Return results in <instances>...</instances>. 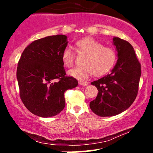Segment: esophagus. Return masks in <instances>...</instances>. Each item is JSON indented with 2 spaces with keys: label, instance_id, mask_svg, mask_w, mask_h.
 <instances>
[{
  "label": "esophagus",
  "instance_id": "34e87169",
  "mask_svg": "<svg viewBox=\"0 0 153 153\" xmlns=\"http://www.w3.org/2000/svg\"><path fill=\"white\" fill-rule=\"evenodd\" d=\"M79 84H80V85H83V86H85V85H88V82H85V81H80V82H79Z\"/></svg>",
  "mask_w": 153,
  "mask_h": 153
}]
</instances>
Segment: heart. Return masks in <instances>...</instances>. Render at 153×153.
Masks as SVG:
<instances>
[{"instance_id": "1", "label": "heart", "mask_w": 153, "mask_h": 153, "mask_svg": "<svg viewBox=\"0 0 153 153\" xmlns=\"http://www.w3.org/2000/svg\"><path fill=\"white\" fill-rule=\"evenodd\" d=\"M78 53L86 54L84 57L83 66L76 67L68 71L71 77L79 80H85L94 74L101 76L113 68L117 60L115 50L110 47L103 46L102 43L92 37L78 40L76 44ZM62 59L66 67H71L74 62V53L71 46H67L62 51Z\"/></svg>"}]
</instances>
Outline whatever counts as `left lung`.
I'll return each instance as SVG.
<instances>
[{
	"instance_id": "8db88e82",
	"label": "left lung",
	"mask_w": 153,
	"mask_h": 153,
	"mask_svg": "<svg viewBox=\"0 0 153 153\" xmlns=\"http://www.w3.org/2000/svg\"><path fill=\"white\" fill-rule=\"evenodd\" d=\"M117 51V64L109 74L91 82L99 93L91 101L90 108L99 117H112L127 110L138 93L141 65L134 48L128 42L113 38Z\"/></svg>"
}]
</instances>
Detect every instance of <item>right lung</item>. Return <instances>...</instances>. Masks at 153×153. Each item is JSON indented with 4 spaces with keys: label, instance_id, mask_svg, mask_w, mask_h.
<instances>
[{
    "label": "right lung",
    "instance_id": "right-lung-1",
    "mask_svg": "<svg viewBox=\"0 0 153 153\" xmlns=\"http://www.w3.org/2000/svg\"><path fill=\"white\" fill-rule=\"evenodd\" d=\"M68 46L65 35L35 40L24 50L18 62L16 77L20 98L29 111L41 117L57 115L65 106L64 94L78 85L66 76L62 59Z\"/></svg>",
    "mask_w": 153,
    "mask_h": 153
}]
</instances>
